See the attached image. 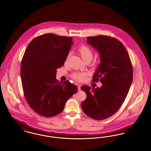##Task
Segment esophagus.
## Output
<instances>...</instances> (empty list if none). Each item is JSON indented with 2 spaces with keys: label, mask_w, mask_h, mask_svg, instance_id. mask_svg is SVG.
I'll return each mask as SVG.
<instances>
[{
  "label": "esophagus",
  "mask_w": 151,
  "mask_h": 151,
  "mask_svg": "<svg viewBox=\"0 0 151 151\" xmlns=\"http://www.w3.org/2000/svg\"><path fill=\"white\" fill-rule=\"evenodd\" d=\"M77 87H78V91H80V90H81V85H79V84H77Z\"/></svg>",
  "instance_id": "34e87169"
}]
</instances>
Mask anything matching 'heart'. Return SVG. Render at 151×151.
<instances>
[{
	"label": "heart",
	"instance_id": "1",
	"mask_svg": "<svg viewBox=\"0 0 151 151\" xmlns=\"http://www.w3.org/2000/svg\"><path fill=\"white\" fill-rule=\"evenodd\" d=\"M78 52L79 53L80 56H81L82 58L85 61H91L93 57V52L91 49L88 48L86 45H82L78 49ZM69 55L67 56L66 59V62L68 61ZM86 74L84 73H73L71 75L73 79L77 81H82L84 79Z\"/></svg>",
	"mask_w": 151,
	"mask_h": 151
}]
</instances>
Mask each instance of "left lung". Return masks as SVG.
Instances as JSON below:
<instances>
[{"label": "left lung", "mask_w": 151, "mask_h": 151, "mask_svg": "<svg viewBox=\"0 0 151 151\" xmlns=\"http://www.w3.org/2000/svg\"><path fill=\"white\" fill-rule=\"evenodd\" d=\"M87 43L99 53L101 63L92 80L96 82L100 79L102 85L92 89L81 86L87 95L81 107L90 118L103 120L115 114L124 102L132 81V66L126 49L115 38L90 36L87 37Z\"/></svg>", "instance_id": "obj_1"}]
</instances>
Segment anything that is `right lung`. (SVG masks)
Segmentation results:
<instances>
[{
    "label": "right lung",
    "mask_w": 151,
    "mask_h": 151,
    "mask_svg": "<svg viewBox=\"0 0 151 151\" xmlns=\"http://www.w3.org/2000/svg\"><path fill=\"white\" fill-rule=\"evenodd\" d=\"M72 39L47 33L33 39L25 51L20 69L24 96L32 110L42 116L60 114L78 90L69 81L60 83L56 78L57 69L64 65Z\"/></svg>",
    "instance_id": "1"
}]
</instances>
